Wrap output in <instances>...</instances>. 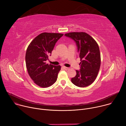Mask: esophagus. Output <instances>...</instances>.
<instances>
[{"label": "esophagus", "instance_id": "obj_1", "mask_svg": "<svg viewBox=\"0 0 126 126\" xmlns=\"http://www.w3.org/2000/svg\"><path fill=\"white\" fill-rule=\"evenodd\" d=\"M63 68L64 69H65V70H68V69H69V68H68V67H65V66H63Z\"/></svg>", "mask_w": 126, "mask_h": 126}]
</instances>
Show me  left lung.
<instances>
[{"instance_id": "left-lung-1", "label": "left lung", "mask_w": 126, "mask_h": 126, "mask_svg": "<svg viewBox=\"0 0 126 126\" xmlns=\"http://www.w3.org/2000/svg\"><path fill=\"white\" fill-rule=\"evenodd\" d=\"M76 43L81 62V69L76 70V75L71 79L75 85L87 87L95 80L101 65V54L98 43L95 40L84 32L66 33Z\"/></svg>"}]
</instances>
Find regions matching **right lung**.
Masks as SVG:
<instances>
[{
	"mask_svg": "<svg viewBox=\"0 0 126 126\" xmlns=\"http://www.w3.org/2000/svg\"><path fill=\"white\" fill-rule=\"evenodd\" d=\"M63 34L43 32L28 45L25 55L28 74L34 83L42 88L51 86L57 79L61 66L48 64V59L56 42Z\"/></svg>",
	"mask_w": 126,
	"mask_h": 126,
	"instance_id": "add662e5",
	"label": "right lung"
}]
</instances>
